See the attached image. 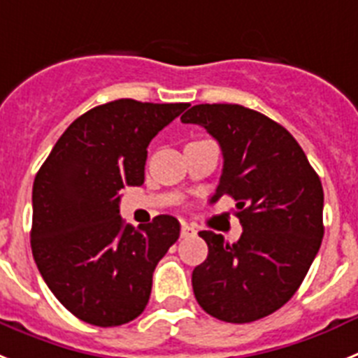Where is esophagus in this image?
<instances>
[{"instance_id":"1","label":"esophagus","mask_w":358,"mask_h":358,"mask_svg":"<svg viewBox=\"0 0 358 358\" xmlns=\"http://www.w3.org/2000/svg\"><path fill=\"white\" fill-rule=\"evenodd\" d=\"M196 234V225H191V223H182V238H187V236Z\"/></svg>"}]
</instances>
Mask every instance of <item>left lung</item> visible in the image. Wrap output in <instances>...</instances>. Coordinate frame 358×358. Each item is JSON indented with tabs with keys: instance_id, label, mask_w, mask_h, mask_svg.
<instances>
[{
	"instance_id": "left-lung-1",
	"label": "left lung",
	"mask_w": 358,
	"mask_h": 358,
	"mask_svg": "<svg viewBox=\"0 0 358 358\" xmlns=\"http://www.w3.org/2000/svg\"><path fill=\"white\" fill-rule=\"evenodd\" d=\"M217 141L223 171L213 203L236 201L243 232L236 243L198 234L209 247L192 270L198 304L220 321L252 322L292 299L321 247V180L294 136L259 111L239 104H198L182 115Z\"/></svg>"
}]
</instances>
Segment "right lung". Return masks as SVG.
<instances>
[{
    "label": "right lung",
    "instance_id": "1",
    "mask_svg": "<svg viewBox=\"0 0 358 358\" xmlns=\"http://www.w3.org/2000/svg\"><path fill=\"white\" fill-rule=\"evenodd\" d=\"M119 99L68 126L37 171L30 245L43 279L80 321L111 328L144 312L158 261L180 236L169 214L126 225L120 191L144 183L148 145L187 110Z\"/></svg>",
    "mask_w": 358,
    "mask_h": 358
}]
</instances>
